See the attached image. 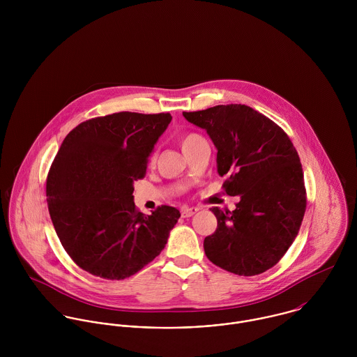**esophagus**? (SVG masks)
I'll return each mask as SVG.
<instances>
[{"mask_svg":"<svg viewBox=\"0 0 357 357\" xmlns=\"http://www.w3.org/2000/svg\"><path fill=\"white\" fill-rule=\"evenodd\" d=\"M197 211H198V208H197V207H184V208L181 210V217H184V218L192 217Z\"/></svg>","mask_w":357,"mask_h":357,"instance_id":"obj_1","label":"esophagus"}]
</instances>
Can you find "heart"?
I'll return each mask as SVG.
<instances>
[{
  "label": "heart",
  "mask_w": 357,
  "mask_h": 357,
  "mask_svg": "<svg viewBox=\"0 0 357 357\" xmlns=\"http://www.w3.org/2000/svg\"><path fill=\"white\" fill-rule=\"evenodd\" d=\"M198 139H201V136L197 135V133H184V135H181V136L178 137V142H180V146H181L183 151L187 150V149H188L192 143H195Z\"/></svg>",
  "instance_id": "obj_1"
}]
</instances>
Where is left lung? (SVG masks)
<instances>
[{
  "instance_id": "obj_1",
  "label": "left lung",
  "mask_w": 357,
  "mask_h": 357,
  "mask_svg": "<svg viewBox=\"0 0 357 357\" xmlns=\"http://www.w3.org/2000/svg\"><path fill=\"white\" fill-rule=\"evenodd\" d=\"M217 147L222 190L239 195L234 211L213 207L217 229L204 238V253L239 276L259 275L286 255L306 208L300 156L286 132L245 104L183 112Z\"/></svg>"
}]
</instances>
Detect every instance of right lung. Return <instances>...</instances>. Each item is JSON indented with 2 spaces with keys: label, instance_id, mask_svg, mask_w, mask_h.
<instances>
[{
  "label": "right lung",
  "instance_id": "1",
  "mask_svg": "<svg viewBox=\"0 0 357 357\" xmlns=\"http://www.w3.org/2000/svg\"><path fill=\"white\" fill-rule=\"evenodd\" d=\"M172 121L169 112H115L88 119L63 140L47 177L48 210L61 246L84 271L122 280L163 250L180 218L172 206L144 215L133 183Z\"/></svg>",
  "mask_w": 357,
  "mask_h": 357
}]
</instances>
